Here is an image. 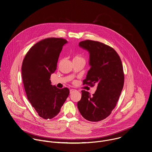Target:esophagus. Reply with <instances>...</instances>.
<instances>
[{
  "instance_id": "esophagus-1",
  "label": "esophagus",
  "mask_w": 152,
  "mask_h": 152,
  "mask_svg": "<svg viewBox=\"0 0 152 152\" xmlns=\"http://www.w3.org/2000/svg\"><path fill=\"white\" fill-rule=\"evenodd\" d=\"M75 91H76L75 89H70V93L72 94L73 92H74Z\"/></svg>"
}]
</instances>
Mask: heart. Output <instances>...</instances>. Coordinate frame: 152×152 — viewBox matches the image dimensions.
Masks as SVG:
<instances>
[{"mask_svg":"<svg viewBox=\"0 0 152 152\" xmlns=\"http://www.w3.org/2000/svg\"><path fill=\"white\" fill-rule=\"evenodd\" d=\"M73 59H76V60H83L85 61V58L80 55H76L74 56Z\"/></svg>","mask_w":152,"mask_h":152,"instance_id":"1","label":"heart"}]
</instances>
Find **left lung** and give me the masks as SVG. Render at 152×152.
I'll use <instances>...</instances> for the list:
<instances>
[{
  "label": "left lung",
  "instance_id": "obj_1",
  "mask_svg": "<svg viewBox=\"0 0 152 152\" xmlns=\"http://www.w3.org/2000/svg\"><path fill=\"white\" fill-rule=\"evenodd\" d=\"M79 45L90 54L91 69L83 85H96L97 89L92 96L82 91L77 107L85 119L100 121L110 115L121 94L124 80L121 59L115 49L103 43L86 40Z\"/></svg>",
  "mask_w": 152,
  "mask_h": 152
}]
</instances>
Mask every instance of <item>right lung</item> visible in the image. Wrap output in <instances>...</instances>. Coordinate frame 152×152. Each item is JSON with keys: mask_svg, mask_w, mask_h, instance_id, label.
<instances>
[{"mask_svg": "<svg viewBox=\"0 0 152 152\" xmlns=\"http://www.w3.org/2000/svg\"><path fill=\"white\" fill-rule=\"evenodd\" d=\"M63 38L42 40L26 53L22 66V76L28 99L39 116L45 119L55 117L69 94L67 88L51 85L50 76L57 67L63 46Z\"/></svg>", "mask_w": 152, "mask_h": 152, "instance_id": "obj_1", "label": "right lung"}]
</instances>
